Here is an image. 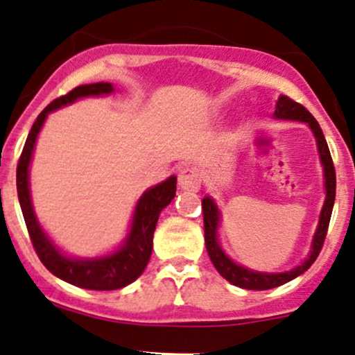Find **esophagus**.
Returning a JSON list of instances; mask_svg holds the SVG:
<instances>
[{
	"instance_id": "34e87169",
	"label": "esophagus",
	"mask_w": 355,
	"mask_h": 355,
	"mask_svg": "<svg viewBox=\"0 0 355 355\" xmlns=\"http://www.w3.org/2000/svg\"><path fill=\"white\" fill-rule=\"evenodd\" d=\"M178 185L182 190H190V192H197L200 189V175L197 168L184 166L178 173Z\"/></svg>"
}]
</instances>
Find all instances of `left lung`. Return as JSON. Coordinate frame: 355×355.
I'll return each instance as SVG.
<instances>
[{"label": "left lung", "instance_id": "8db88e82", "mask_svg": "<svg viewBox=\"0 0 355 355\" xmlns=\"http://www.w3.org/2000/svg\"><path fill=\"white\" fill-rule=\"evenodd\" d=\"M274 119L277 121H296V122H304L308 124V128L311 129L313 136L316 139V148H318L320 162L323 166V178H325V202H323L322 212H320L318 226H316L315 234H313L311 240V250H309L308 257L300 263V266L293 267L291 270L286 272H259L252 270V268L240 266L234 260H231L226 255V252L223 250L221 243H219L218 238V230L221 225V211H219L218 204L214 202L211 196H206L202 199V212H204V236H206V248L209 253V259L214 263L216 270L226 279L227 282H231L233 286L241 287V289H250V291H266V289H274L286 282L293 281L297 275L304 274L309 267L313 266V262L318 257L320 250H322L323 241H325L328 223H330L331 211H334V202H335V168L334 162H331L330 149L323 136V130L320 128V124L316 122V119L304 109L301 103L294 102L289 96L281 95L275 102V110Z\"/></svg>", "mask_w": 355, "mask_h": 355}]
</instances>
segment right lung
<instances>
[{"label":"right lung","instance_id":"add662e5","mask_svg":"<svg viewBox=\"0 0 355 355\" xmlns=\"http://www.w3.org/2000/svg\"><path fill=\"white\" fill-rule=\"evenodd\" d=\"M112 83H92L76 87L68 95L54 100L49 103L30 129L20 162L17 166V190L20 200L21 212H24L25 225H27L30 240L39 255L40 262L46 266L51 274L69 284L83 287L92 291H114L129 286L136 281L146 268L153 252V233L156 230L159 212L173 200L177 192V177L171 175L165 182L148 189L137 200L134 207L132 219H130L129 231L121 245L114 252L100 257H71L62 252L49 234L44 231L37 219L30 193V163H32L33 149H35L37 137L51 112L61 107L74 103L85 96H102L114 93Z\"/></svg>","mask_w":355,"mask_h":355}]
</instances>
